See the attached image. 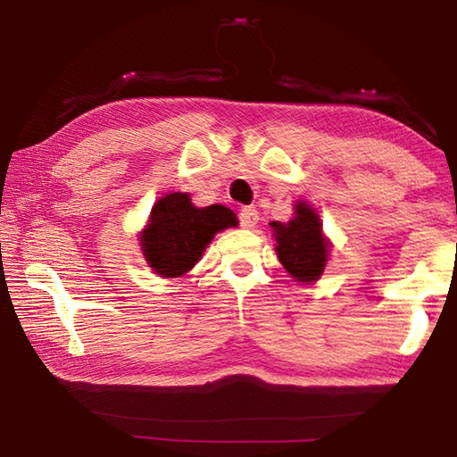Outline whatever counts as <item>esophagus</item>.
I'll return each mask as SVG.
<instances>
[{
    "mask_svg": "<svg viewBox=\"0 0 457 457\" xmlns=\"http://www.w3.org/2000/svg\"><path fill=\"white\" fill-rule=\"evenodd\" d=\"M258 218V210H253V207H242V210H239V223H242L245 229L256 228Z\"/></svg>",
    "mask_w": 457,
    "mask_h": 457,
    "instance_id": "1",
    "label": "esophagus"
}]
</instances>
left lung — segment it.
<instances>
[{"mask_svg":"<svg viewBox=\"0 0 457 457\" xmlns=\"http://www.w3.org/2000/svg\"><path fill=\"white\" fill-rule=\"evenodd\" d=\"M276 253L292 278L314 282L324 272L328 260V239L322 236V223L306 201H298L288 223L272 221Z\"/></svg>","mask_w":457,"mask_h":457,"instance_id":"1","label":"left lung"}]
</instances>
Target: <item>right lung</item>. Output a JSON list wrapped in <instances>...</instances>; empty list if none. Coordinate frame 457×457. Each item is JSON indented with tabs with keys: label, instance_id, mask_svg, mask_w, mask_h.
Returning a JSON list of instances; mask_svg holds the SVG:
<instances>
[{
	"label": "right lung",
	"instance_id": "add662e5",
	"mask_svg": "<svg viewBox=\"0 0 457 457\" xmlns=\"http://www.w3.org/2000/svg\"><path fill=\"white\" fill-rule=\"evenodd\" d=\"M236 226V213L226 205L195 207L187 193H169L153 205L138 242L154 274L179 278L197 264L218 231Z\"/></svg>",
	"mask_w": 457,
	"mask_h": 457
}]
</instances>
